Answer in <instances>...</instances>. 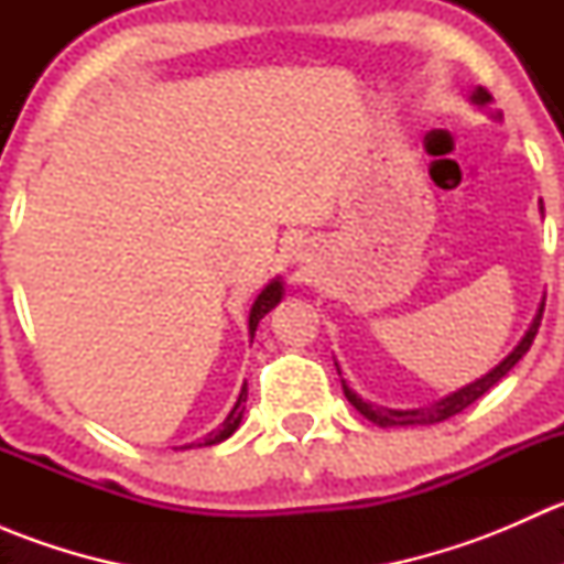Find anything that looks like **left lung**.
<instances>
[{"mask_svg": "<svg viewBox=\"0 0 564 564\" xmlns=\"http://www.w3.org/2000/svg\"><path fill=\"white\" fill-rule=\"evenodd\" d=\"M471 104H477V106L491 104V95H488V89L477 87L475 93H471ZM491 117L494 119H502V113L497 111V113H491ZM540 209H543V207H540ZM543 308H545V297H543V303H540V308H538V314H534L532 324H529L524 338L519 340V346H516V349L510 351V355L505 357V360L499 362V366L494 368V371H488L486 377L475 379V382L466 384V388L451 392V395L442 398V401L431 403V406H420V409L373 406V403L362 401V398L357 395L355 390H349V384H346L344 379H340V384H344V395L349 398V403L357 409V412L362 414V417L371 420V423H377V425H382V429H390V425H431V423H442V420H447V417H453V414L464 412V409L471 406V403H475L480 395H486V392L491 390L494 384H497L499 379H502L505 373H508L510 368H513L516 362H519L521 357L527 355L529 346H532V340H534V335H538L540 318H543ZM335 368H338V362H335ZM338 373H340V368H338Z\"/></svg>", "mask_w": 564, "mask_h": 564, "instance_id": "left-lung-1", "label": "left lung"}]
</instances>
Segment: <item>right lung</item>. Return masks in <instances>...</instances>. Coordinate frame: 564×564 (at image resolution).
<instances>
[{"label": "right lung", "mask_w": 564, "mask_h": 564, "mask_svg": "<svg viewBox=\"0 0 564 564\" xmlns=\"http://www.w3.org/2000/svg\"><path fill=\"white\" fill-rule=\"evenodd\" d=\"M281 297H283V283L278 281V278L272 283H267L264 289H261V294H259V297H256L253 308H250V316H248L250 338H253V333H256V327H259L261 318H264L272 308H275L278 303H281ZM246 401H248V384H242L240 398H237V403H235V409H231V412H229V417L224 420V425H220V429L215 431V434H209L207 440H204V445H218V442L229 440V436L235 434L237 429H240L242 412H246ZM185 447H191V445H185Z\"/></svg>", "instance_id": "1"}]
</instances>
